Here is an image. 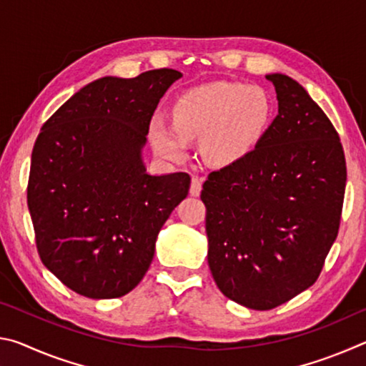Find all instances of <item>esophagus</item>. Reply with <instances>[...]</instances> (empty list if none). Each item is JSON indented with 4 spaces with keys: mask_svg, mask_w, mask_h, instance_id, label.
<instances>
[{
    "mask_svg": "<svg viewBox=\"0 0 366 366\" xmlns=\"http://www.w3.org/2000/svg\"><path fill=\"white\" fill-rule=\"evenodd\" d=\"M202 192V181L198 177H192V184H190V195H200Z\"/></svg>",
    "mask_w": 366,
    "mask_h": 366,
    "instance_id": "34e87169",
    "label": "esophagus"
}]
</instances>
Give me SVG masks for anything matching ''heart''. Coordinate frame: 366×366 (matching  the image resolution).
Returning a JSON list of instances; mask_svg holds the SVG:
<instances>
[{
    "label": "heart",
    "mask_w": 366,
    "mask_h": 366,
    "mask_svg": "<svg viewBox=\"0 0 366 366\" xmlns=\"http://www.w3.org/2000/svg\"><path fill=\"white\" fill-rule=\"evenodd\" d=\"M271 102L258 86L218 84L192 90L172 109L174 122L154 116L148 139L161 158L182 161L189 140L202 139V154L214 166H231L244 159L268 129Z\"/></svg>",
    "instance_id": "obj_1"
}]
</instances>
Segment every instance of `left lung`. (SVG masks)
Returning a JSON list of instances; mask_svg holds the SVG:
<instances>
[{"mask_svg":"<svg viewBox=\"0 0 366 366\" xmlns=\"http://www.w3.org/2000/svg\"><path fill=\"white\" fill-rule=\"evenodd\" d=\"M277 116L239 163L203 184L208 264L227 299L271 310L313 286L337 237L347 181L336 129L308 92L268 74Z\"/></svg>","mask_w":366,"mask_h":366,"instance_id":"left-lung-1","label":"left lung"}]
</instances>
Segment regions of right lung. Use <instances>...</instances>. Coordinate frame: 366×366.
<instances>
[{
    "label": "right lung",
    "mask_w": 366,
    "mask_h": 366,
    "mask_svg": "<svg viewBox=\"0 0 366 366\" xmlns=\"http://www.w3.org/2000/svg\"><path fill=\"white\" fill-rule=\"evenodd\" d=\"M181 77L154 69L97 79L43 124L29 212L43 264L74 292H131L150 268L161 227L189 194L187 172L152 176L142 158L154 109Z\"/></svg>",
    "instance_id": "add662e5"
}]
</instances>
